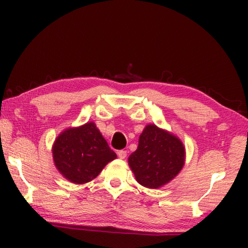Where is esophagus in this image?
I'll use <instances>...</instances> for the list:
<instances>
[{
  "instance_id": "obj_1",
  "label": "esophagus",
  "mask_w": 248,
  "mask_h": 248,
  "mask_svg": "<svg viewBox=\"0 0 248 248\" xmlns=\"http://www.w3.org/2000/svg\"><path fill=\"white\" fill-rule=\"evenodd\" d=\"M118 156H119V158H121V159H124V158H125V156H127V151H124V150H120V151H118Z\"/></svg>"
}]
</instances>
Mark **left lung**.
<instances>
[{
	"mask_svg": "<svg viewBox=\"0 0 248 248\" xmlns=\"http://www.w3.org/2000/svg\"><path fill=\"white\" fill-rule=\"evenodd\" d=\"M185 148L178 138L146 125L138 149L129 156V165L137 182L148 188H158L173 179L183 169Z\"/></svg>",
	"mask_w": 248,
	"mask_h": 248,
	"instance_id": "obj_1",
	"label": "left lung"
}]
</instances>
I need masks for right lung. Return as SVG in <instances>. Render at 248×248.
Returning a JSON list of instances; mask_svg holds the SVG:
<instances>
[{
    "label": "right lung",
    "mask_w": 248,
    "mask_h": 248,
    "mask_svg": "<svg viewBox=\"0 0 248 248\" xmlns=\"http://www.w3.org/2000/svg\"><path fill=\"white\" fill-rule=\"evenodd\" d=\"M52 153L59 171L75 184L94 179L117 157L93 123L62 132L54 142Z\"/></svg>",
    "instance_id": "obj_1"
}]
</instances>
